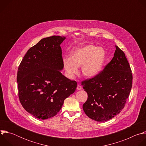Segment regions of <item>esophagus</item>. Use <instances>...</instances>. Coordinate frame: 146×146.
<instances>
[{
	"mask_svg": "<svg viewBox=\"0 0 146 146\" xmlns=\"http://www.w3.org/2000/svg\"><path fill=\"white\" fill-rule=\"evenodd\" d=\"M81 89H82V87L80 86H79V85H78L77 87V90H81Z\"/></svg>",
	"mask_w": 146,
	"mask_h": 146,
	"instance_id": "obj_1",
	"label": "esophagus"
}]
</instances>
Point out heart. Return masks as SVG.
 <instances>
[{
    "label": "heart",
    "instance_id": "heart-1",
    "mask_svg": "<svg viewBox=\"0 0 146 146\" xmlns=\"http://www.w3.org/2000/svg\"><path fill=\"white\" fill-rule=\"evenodd\" d=\"M106 58L103 48L88 44L72 51L70 58L63 59V66L66 76L74 78L78 72V68L81 66L82 75L92 78L98 75L103 68Z\"/></svg>",
    "mask_w": 146,
    "mask_h": 146
}]
</instances>
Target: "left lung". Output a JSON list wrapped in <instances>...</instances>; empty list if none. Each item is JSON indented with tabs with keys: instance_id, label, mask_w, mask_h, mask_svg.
Listing matches in <instances>:
<instances>
[{
	"instance_id": "left-lung-1",
	"label": "left lung",
	"mask_w": 146,
	"mask_h": 146,
	"mask_svg": "<svg viewBox=\"0 0 146 146\" xmlns=\"http://www.w3.org/2000/svg\"><path fill=\"white\" fill-rule=\"evenodd\" d=\"M111 60L103 70L81 83L88 94L82 109L95 121L104 122L118 114L125 106L132 86V74L124 52L115 46Z\"/></svg>"
}]
</instances>
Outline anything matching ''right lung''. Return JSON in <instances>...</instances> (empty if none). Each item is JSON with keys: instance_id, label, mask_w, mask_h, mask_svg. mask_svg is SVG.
Here are the masks:
<instances>
[{"instance_id": "right-lung-1", "label": "right lung", "mask_w": 146, "mask_h": 146, "mask_svg": "<svg viewBox=\"0 0 146 146\" xmlns=\"http://www.w3.org/2000/svg\"><path fill=\"white\" fill-rule=\"evenodd\" d=\"M65 36L41 39L29 48L18 67V95L24 109L35 118L47 119L59 111L73 94L77 82L60 72L64 69L60 45Z\"/></svg>"}]
</instances>
